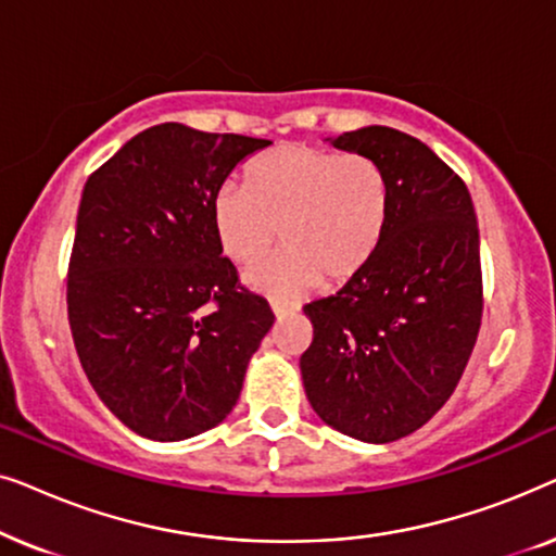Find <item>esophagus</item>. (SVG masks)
I'll return each mask as SVG.
<instances>
[{
  "label": "esophagus",
  "instance_id": "1",
  "mask_svg": "<svg viewBox=\"0 0 556 556\" xmlns=\"http://www.w3.org/2000/svg\"><path fill=\"white\" fill-rule=\"evenodd\" d=\"M270 308H273V314H276L278 318H283L288 314H295V311H299V306H295V303L283 301V299H270Z\"/></svg>",
  "mask_w": 556,
  "mask_h": 556
}]
</instances>
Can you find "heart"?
Returning a JSON list of instances; mask_svg holds the SVG:
<instances>
[{
  "label": "heart",
  "mask_w": 556,
  "mask_h": 556,
  "mask_svg": "<svg viewBox=\"0 0 556 556\" xmlns=\"http://www.w3.org/2000/svg\"><path fill=\"white\" fill-rule=\"evenodd\" d=\"M390 181L375 159L316 147H278L245 169V187L225 185L212 200L223 253L255 268L278 245L283 255L255 273L265 291L293 293L314 283L346 286L382 245Z\"/></svg>",
  "instance_id": "1"
}]
</instances>
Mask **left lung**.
I'll list each match as a JSON object with an SVG mask.
<instances>
[{
  "label": "left lung",
  "mask_w": 556,
  "mask_h": 556,
  "mask_svg": "<svg viewBox=\"0 0 556 556\" xmlns=\"http://www.w3.org/2000/svg\"><path fill=\"white\" fill-rule=\"evenodd\" d=\"M369 156L390 181V219L375 261L303 314L306 397L333 430L392 443L445 405L483 316L481 240L468 187L420 139L367 126L331 141Z\"/></svg>",
  "instance_id": "8db88e82"
}]
</instances>
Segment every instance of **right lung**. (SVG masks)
Segmentation results:
<instances>
[{"label":"right lung","instance_id":"obj_1","mask_svg":"<svg viewBox=\"0 0 556 556\" xmlns=\"http://www.w3.org/2000/svg\"><path fill=\"white\" fill-rule=\"evenodd\" d=\"M268 143L159 124L83 187L67 321L98 397L143 438L185 440L223 422L276 321L212 227L219 187Z\"/></svg>","mask_w":556,"mask_h":556}]
</instances>
